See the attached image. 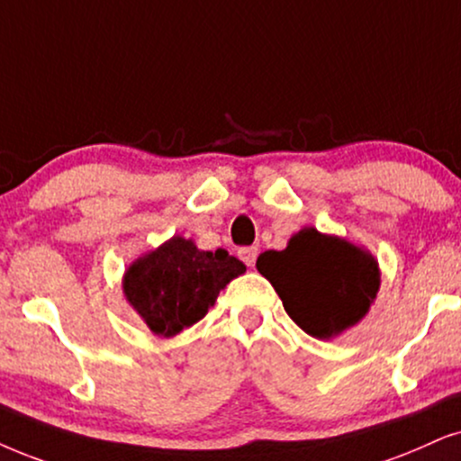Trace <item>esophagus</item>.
<instances>
[{
  "label": "esophagus",
  "mask_w": 461,
  "mask_h": 461,
  "mask_svg": "<svg viewBox=\"0 0 461 461\" xmlns=\"http://www.w3.org/2000/svg\"><path fill=\"white\" fill-rule=\"evenodd\" d=\"M258 255H259L258 247H242L240 250H238V258H240L247 266H255V259H258Z\"/></svg>",
  "instance_id": "1"
}]
</instances>
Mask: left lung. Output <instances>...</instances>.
Returning a JSON list of instances; mask_svg holds the SVG:
<instances>
[{
	"instance_id": "left-lung-1",
	"label": "left lung",
	"mask_w": 461,
	"mask_h": 461,
	"mask_svg": "<svg viewBox=\"0 0 461 461\" xmlns=\"http://www.w3.org/2000/svg\"><path fill=\"white\" fill-rule=\"evenodd\" d=\"M291 321L314 338H331L351 328L376 298L381 274L375 258L347 240L306 227L285 250L258 258Z\"/></svg>"
}]
</instances>
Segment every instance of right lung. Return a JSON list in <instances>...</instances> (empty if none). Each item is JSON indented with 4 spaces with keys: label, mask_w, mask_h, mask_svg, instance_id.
Masks as SVG:
<instances>
[{
    "label": "right lung",
    "mask_w": 461,
    "mask_h": 461,
    "mask_svg": "<svg viewBox=\"0 0 461 461\" xmlns=\"http://www.w3.org/2000/svg\"><path fill=\"white\" fill-rule=\"evenodd\" d=\"M244 270L225 249L200 250L174 236L127 270L123 289L150 331L170 338L200 321L219 291Z\"/></svg>",
    "instance_id": "add662e5"
}]
</instances>
